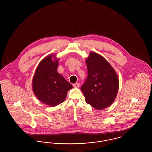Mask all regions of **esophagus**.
Masks as SVG:
<instances>
[{
    "instance_id": "obj_1",
    "label": "esophagus",
    "mask_w": 152,
    "mask_h": 152,
    "mask_svg": "<svg viewBox=\"0 0 152 152\" xmlns=\"http://www.w3.org/2000/svg\"><path fill=\"white\" fill-rule=\"evenodd\" d=\"M73 86L75 88H78L80 87V84L79 83H75L73 84Z\"/></svg>"
}]
</instances>
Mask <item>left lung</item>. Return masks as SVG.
Wrapping results in <instances>:
<instances>
[{"label":"left lung","instance_id":"obj_1","mask_svg":"<svg viewBox=\"0 0 152 152\" xmlns=\"http://www.w3.org/2000/svg\"><path fill=\"white\" fill-rule=\"evenodd\" d=\"M88 76L81 90L87 104L97 110L109 107L115 100L118 89L116 72L100 55L91 52L86 60Z\"/></svg>","mask_w":152,"mask_h":152}]
</instances>
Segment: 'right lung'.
Masks as SVG:
<instances>
[{
	"label": "right lung",
	"mask_w": 152,
	"mask_h": 152,
	"mask_svg": "<svg viewBox=\"0 0 152 152\" xmlns=\"http://www.w3.org/2000/svg\"><path fill=\"white\" fill-rule=\"evenodd\" d=\"M50 55L39 63L32 81L34 93L48 105L56 106L65 100L72 86L57 71L58 60L53 61Z\"/></svg>",
	"instance_id": "right-lung-1"
}]
</instances>
